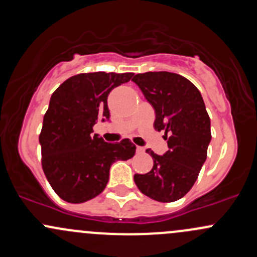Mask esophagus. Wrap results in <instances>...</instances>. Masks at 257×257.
Listing matches in <instances>:
<instances>
[{"label": "esophagus", "instance_id": "obj_1", "mask_svg": "<svg viewBox=\"0 0 257 257\" xmlns=\"http://www.w3.org/2000/svg\"><path fill=\"white\" fill-rule=\"evenodd\" d=\"M137 153H144V148L143 147H137Z\"/></svg>", "mask_w": 257, "mask_h": 257}]
</instances>
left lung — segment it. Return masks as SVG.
Returning a JSON list of instances; mask_svg holds the SVG:
<instances>
[{
	"instance_id": "1",
	"label": "left lung",
	"mask_w": 257,
	"mask_h": 257,
	"mask_svg": "<svg viewBox=\"0 0 257 257\" xmlns=\"http://www.w3.org/2000/svg\"><path fill=\"white\" fill-rule=\"evenodd\" d=\"M155 109L154 129L165 131L169 150L154 160L148 174L134 175L138 188L155 201L175 202L192 188L207 159L210 119L198 88L178 74L145 72L133 77Z\"/></svg>"
}]
</instances>
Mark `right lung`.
Here are the masks:
<instances>
[{"mask_svg":"<svg viewBox=\"0 0 257 257\" xmlns=\"http://www.w3.org/2000/svg\"><path fill=\"white\" fill-rule=\"evenodd\" d=\"M133 72H90L67 79L51 94L39 143L42 167L51 188L69 203H82L106 188L110 165L136 154L129 139L109 144L92 134L98 119H109L107 97Z\"/></svg>","mask_w":257,"mask_h":257,"instance_id":"obj_1","label":"right lung"}]
</instances>
